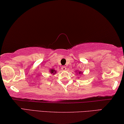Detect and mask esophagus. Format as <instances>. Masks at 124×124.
<instances>
[{
	"label": "esophagus",
	"mask_w": 124,
	"mask_h": 124,
	"mask_svg": "<svg viewBox=\"0 0 124 124\" xmlns=\"http://www.w3.org/2000/svg\"><path fill=\"white\" fill-rule=\"evenodd\" d=\"M62 69L63 71H65V70H66V68L65 66H62Z\"/></svg>",
	"instance_id": "34e87169"
}]
</instances>
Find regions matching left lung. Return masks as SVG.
Instances as JSON below:
<instances>
[{
	"label": "left lung",
	"instance_id": "obj_1",
	"mask_svg": "<svg viewBox=\"0 0 124 124\" xmlns=\"http://www.w3.org/2000/svg\"><path fill=\"white\" fill-rule=\"evenodd\" d=\"M81 72H79V74H81Z\"/></svg>",
	"mask_w": 124,
	"mask_h": 124
}]
</instances>
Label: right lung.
Listing matches in <instances>:
<instances>
[{
  "instance_id": "1",
  "label": "right lung",
  "mask_w": 124,
  "mask_h": 124,
  "mask_svg": "<svg viewBox=\"0 0 124 124\" xmlns=\"http://www.w3.org/2000/svg\"><path fill=\"white\" fill-rule=\"evenodd\" d=\"M56 72V71L54 70H53V69H52V70H51V73H53V74H54V73H55Z\"/></svg>"
}]
</instances>
